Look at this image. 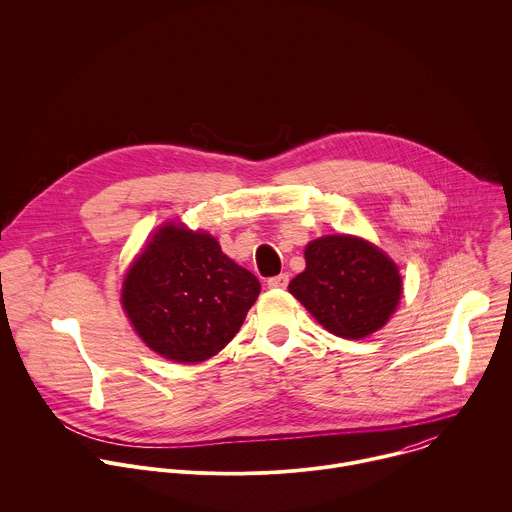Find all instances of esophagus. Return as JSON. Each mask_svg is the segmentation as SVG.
<instances>
[{
    "label": "esophagus",
    "instance_id": "34e87169",
    "mask_svg": "<svg viewBox=\"0 0 512 512\" xmlns=\"http://www.w3.org/2000/svg\"><path fill=\"white\" fill-rule=\"evenodd\" d=\"M267 285H269L271 289H285V287L289 285V275H287V273H279V275H275V277H269Z\"/></svg>",
    "mask_w": 512,
    "mask_h": 512
}]
</instances>
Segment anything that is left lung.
I'll return each mask as SVG.
<instances>
[{
	"instance_id": "8db88e82",
	"label": "left lung",
	"mask_w": 512,
	"mask_h": 512,
	"mask_svg": "<svg viewBox=\"0 0 512 512\" xmlns=\"http://www.w3.org/2000/svg\"><path fill=\"white\" fill-rule=\"evenodd\" d=\"M305 271L289 291L331 333L362 339L378 331L402 295L398 267L372 243L329 235L305 249Z\"/></svg>"
}]
</instances>
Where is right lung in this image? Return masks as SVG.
<instances>
[{"instance_id": "obj_1", "label": "right lung", "mask_w": 512, "mask_h": 512, "mask_svg": "<svg viewBox=\"0 0 512 512\" xmlns=\"http://www.w3.org/2000/svg\"><path fill=\"white\" fill-rule=\"evenodd\" d=\"M259 291L211 235L164 225L130 267L122 305L150 350L195 364L231 342Z\"/></svg>"}]
</instances>
